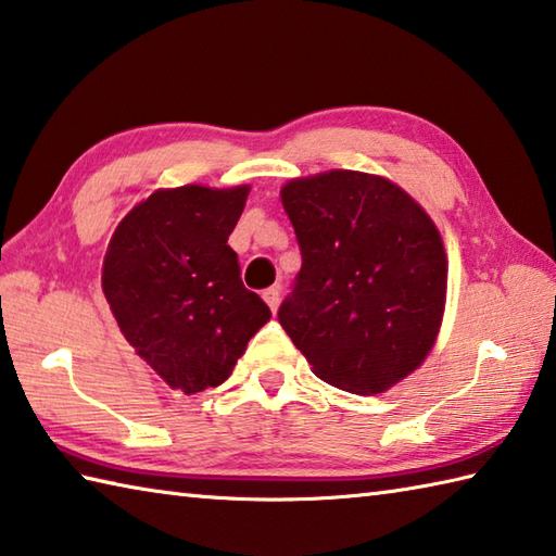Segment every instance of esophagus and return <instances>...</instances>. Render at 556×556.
Returning <instances> with one entry per match:
<instances>
[{"label": "esophagus", "mask_w": 556, "mask_h": 556, "mask_svg": "<svg viewBox=\"0 0 556 556\" xmlns=\"http://www.w3.org/2000/svg\"><path fill=\"white\" fill-rule=\"evenodd\" d=\"M263 299H265V303L269 306V311L277 313V308H279V287L265 289V291H263Z\"/></svg>", "instance_id": "obj_1"}]
</instances>
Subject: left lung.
I'll use <instances>...</instances> for the list:
<instances>
[{
	"instance_id": "left-lung-1",
	"label": "left lung",
	"mask_w": 556,
	"mask_h": 556,
	"mask_svg": "<svg viewBox=\"0 0 556 556\" xmlns=\"http://www.w3.org/2000/svg\"><path fill=\"white\" fill-rule=\"evenodd\" d=\"M281 204L303 260L281 328L325 383L354 395L393 388L441 328L448 260L439 228L395 182L358 170L289 180Z\"/></svg>"
}]
</instances>
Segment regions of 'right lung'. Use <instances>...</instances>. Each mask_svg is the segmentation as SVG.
Listing matches in <instances>:
<instances>
[{
	"label": "right lung",
	"mask_w": 556,
	"mask_h": 556,
	"mask_svg": "<svg viewBox=\"0 0 556 556\" xmlns=\"http://www.w3.org/2000/svg\"><path fill=\"white\" fill-rule=\"evenodd\" d=\"M248 192V185L156 190L119 222L103 260V293L119 332L188 395L222 386L271 318L243 287L228 245Z\"/></svg>",
	"instance_id": "add662e5"
}]
</instances>
